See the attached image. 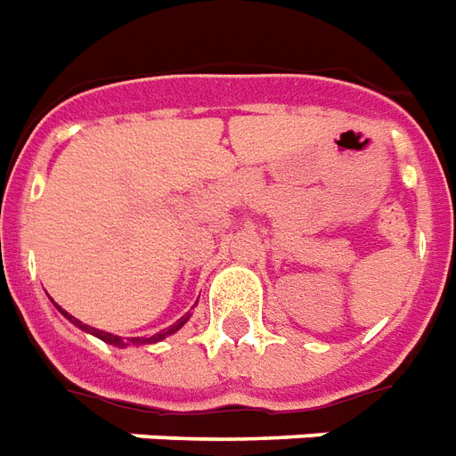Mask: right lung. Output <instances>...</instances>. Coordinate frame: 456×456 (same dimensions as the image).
Returning <instances> with one entry per match:
<instances>
[{"mask_svg": "<svg viewBox=\"0 0 456 456\" xmlns=\"http://www.w3.org/2000/svg\"><path fill=\"white\" fill-rule=\"evenodd\" d=\"M57 309H60V306H57ZM60 312L65 314V316H67V319H69V322L77 323V326H79V329H84V331L94 333V336H96V338L106 340V343H110V346H127V343H137V346H142V343H157V340L167 338V336H171V333H176L178 329H181V326H183V323L188 322V316H183V319H181V322H176V323H174V326H168L167 331L157 333V336H151V338H127V343H125V340L120 338V336H113V333L99 331V329H91V326H86V323H82V322H79V319H74V316H69V314H67L65 309H60Z\"/></svg>", "mask_w": 456, "mask_h": 456, "instance_id": "add662e5", "label": "right lung"}]
</instances>
